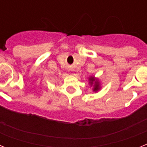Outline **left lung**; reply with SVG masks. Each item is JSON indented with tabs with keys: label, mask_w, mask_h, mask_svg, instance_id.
<instances>
[{
	"label": "left lung",
	"mask_w": 147,
	"mask_h": 147,
	"mask_svg": "<svg viewBox=\"0 0 147 147\" xmlns=\"http://www.w3.org/2000/svg\"><path fill=\"white\" fill-rule=\"evenodd\" d=\"M93 81H95L94 77H90V85H93ZM98 90H99V85H98V82L97 81L95 82V85H94V88H93V91H97Z\"/></svg>",
	"instance_id": "obj_1"
}]
</instances>
